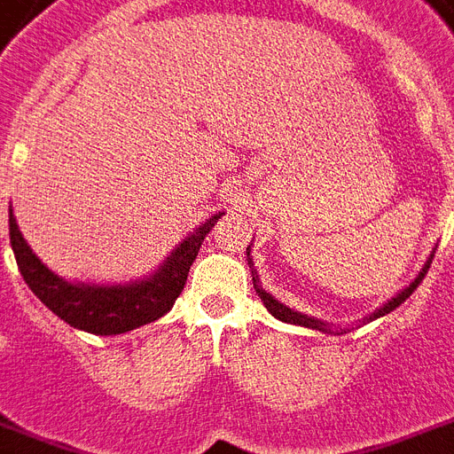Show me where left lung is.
Returning <instances> with one entry per match:
<instances>
[{
  "label": "left lung",
  "mask_w": 454,
  "mask_h": 454,
  "mask_svg": "<svg viewBox=\"0 0 454 454\" xmlns=\"http://www.w3.org/2000/svg\"><path fill=\"white\" fill-rule=\"evenodd\" d=\"M247 256H249V249H247ZM432 258H434V254L432 256H429V261H427V265H425V268L420 270V274H418V277H415V281L411 286H406V288H403L402 293H399L397 298H392L390 302L387 304H383V307H380V309H376L374 314L369 316L367 321H374V318H380V316H386V314H390V311H395L399 307V304L402 302H406V300L411 298V293L415 291V288H418V286H420V281L425 279V274H427V270H429V262H432ZM251 261V258H249ZM254 281H256V277H254ZM258 288V286H256ZM258 295H261V300H262V304H265V309L270 311V314L274 316V318H279V321H284V323H293V325H302V327H311V330H327L325 327V323L323 321H318V318H311V316H304V314H298V311H291L288 309V307H284V304L281 302H277V300L272 298V295H270V293H265L262 291V288H258Z\"/></svg>",
  "instance_id": "left-lung-1"
}]
</instances>
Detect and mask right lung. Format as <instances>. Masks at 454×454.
<instances>
[{"label":"right lung","instance_id":"right-lung-1","mask_svg":"<svg viewBox=\"0 0 454 454\" xmlns=\"http://www.w3.org/2000/svg\"><path fill=\"white\" fill-rule=\"evenodd\" d=\"M221 215L205 221L196 233L189 235L154 277L127 286H82L59 279L27 247L20 228L15 223L13 209H9V235L22 279L52 314L85 333L121 334L147 325L173 309L205 235L212 231Z\"/></svg>","mask_w":454,"mask_h":454}]
</instances>
